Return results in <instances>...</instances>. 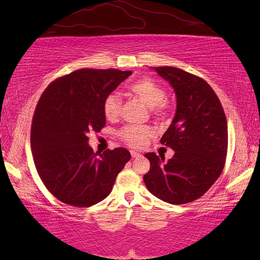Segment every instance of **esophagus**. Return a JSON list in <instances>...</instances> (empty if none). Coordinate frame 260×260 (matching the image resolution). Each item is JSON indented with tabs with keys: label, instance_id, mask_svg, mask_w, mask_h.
I'll list each match as a JSON object with an SVG mask.
<instances>
[{
	"label": "esophagus",
	"instance_id": "obj_1",
	"mask_svg": "<svg viewBox=\"0 0 260 260\" xmlns=\"http://www.w3.org/2000/svg\"><path fill=\"white\" fill-rule=\"evenodd\" d=\"M130 153H131L132 158H136V157H139V156H141V154H140V153H137V152H135V151H131Z\"/></svg>",
	"mask_w": 260,
	"mask_h": 260
}]
</instances>
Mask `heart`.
<instances>
[{"label": "heart", "instance_id": "1", "mask_svg": "<svg viewBox=\"0 0 260 260\" xmlns=\"http://www.w3.org/2000/svg\"><path fill=\"white\" fill-rule=\"evenodd\" d=\"M129 91L149 108L152 116L157 120L166 118L169 105L166 100L167 92L160 84L149 78H142L130 84ZM104 116L108 120H114L119 116L121 109V99L117 93H109L102 104ZM120 138L125 143L135 148L143 147L148 139L153 136V131L148 127L141 125H125L119 132Z\"/></svg>", "mask_w": 260, "mask_h": 260}]
</instances>
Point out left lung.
<instances>
[{
	"label": "left lung",
	"mask_w": 260,
	"mask_h": 260,
	"mask_svg": "<svg viewBox=\"0 0 260 260\" xmlns=\"http://www.w3.org/2000/svg\"><path fill=\"white\" fill-rule=\"evenodd\" d=\"M153 70L176 93V115L160 139L175 155L165 161L164 156L146 153L151 167L143 180L156 198L181 205L200 199L221 175L228 148L226 118L216 93L202 78L176 67Z\"/></svg>",
	"instance_id": "8db88e82"
}]
</instances>
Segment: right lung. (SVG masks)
Returning <instances> with one entry per match:
<instances>
[{
    "label": "right lung",
    "instance_id": "right-lung-1",
    "mask_svg": "<svg viewBox=\"0 0 260 260\" xmlns=\"http://www.w3.org/2000/svg\"><path fill=\"white\" fill-rule=\"evenodd\" d=\"M131 74L79 69L53 81L39 100L31 124V151L42 182L60 202L89 207L103 201L130 160L123 147L94 153L88 133L104 127L105 96Z\"/></svg>",
    "mask_w": 260,
    "mask_h": 260
}]
</instances>
